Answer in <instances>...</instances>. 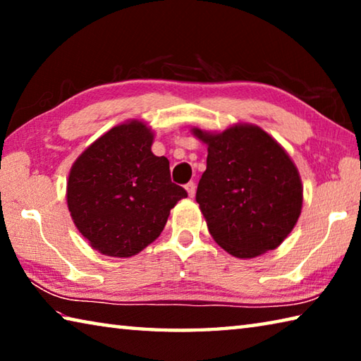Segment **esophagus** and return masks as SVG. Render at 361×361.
Segmentation results:
<instances>
[{
  "mask_svg": "<svg viewBox=\"0 0 361 361\" xmlns=\"http://www.w3.org/2000/svg\"><path fill=\"white\" fill-rule=\"evenodd\" d=\"M186 191H188V195H189V197H194V195H195V183L189 181L188 185H186Z\"/></svg>",
  "mask_w": 361,
  "mask_h": 361,
  "instance_id": "34e87169",
  "label": "esophagus"
}]
</instances>
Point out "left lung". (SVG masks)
<instances>
[{"label": "left lung", "mask_w": 361, "mask_h": 361, "mask_svg": "<svg viewBox=\"0 0 361 361\" xmlns=\"http://www.w3.org/2000/svg\"><path fill=\"white\" fill-rule=\"evenodd\" d=\"M192 133L209 151L195 200L213 239L242 259L276 250L302 209L301 176L288 152L253 124Z\"/></svg>", "instance_id": "1"}]
</instances>
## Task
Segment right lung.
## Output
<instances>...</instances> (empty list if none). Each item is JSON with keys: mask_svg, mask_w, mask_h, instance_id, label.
I'll use <instances>...</instances> for the list:
<instances>
[{"mask_svg": "<svg viewBox=\"0 0 361 361\" xmlns=\"http://www.w3.org/2000/svg\"><path fill=\"white\" fill-rule=\"evenodd\" d=\"M152 133L127 121L82 151L68 175L66 204L73 223L102 255L129 258L154 242L170 210L188 197L170 180L169 159L151 151Z\"/></svg>", "mask_w": 361, "mask_h": 361, "instance_id": "add662e5", "label": "right lung"}]
</instances>
